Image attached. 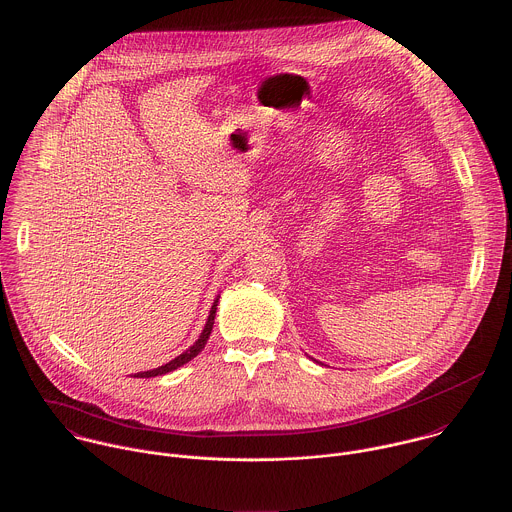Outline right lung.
<instances>
[{
	"label": "right lung",
	"instance_id": "add662e5",
	"mask_svg": "<svg viewBox=\"0 0 512 512\" xmlns=\"http://www.w3.org/2000/svg\"><path fill=\"white\" fill-rule=\"evenodd\" d=\"M217 303H219V295L215 297V301H213V305H211V310H209V316H207V320H205L204 330H202L200 338H198V340H196V342H194L186 352H182L180 356H176V358H174V360H170L168 364H162V366H158V368H154V370L138 372V374H134V378H154V376H162V374L174 372V370H178L180 366H184V364H188L190 360H194V358L204 350L205 344H207V338H209V334H211L213 320H215Z\"/></svg>",
	"mask_w": 512,
	"mask_h": 512
}]
</instances>
